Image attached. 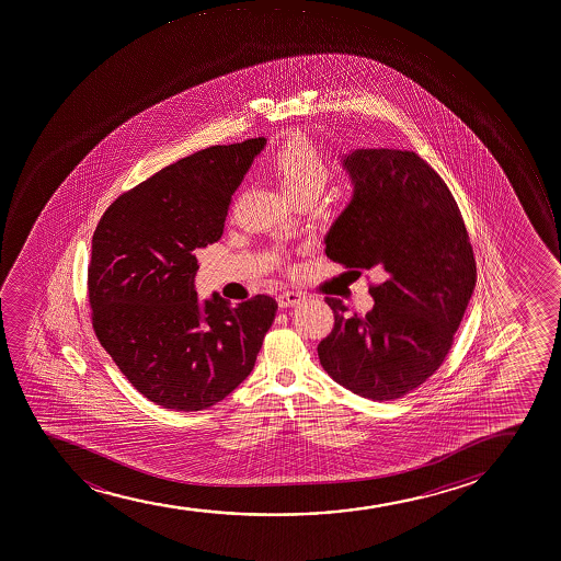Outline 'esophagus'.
Wrapping results in <instances>:
<instances>
[{
    "label": "esophagus",
    "instance_id": "34e87169",
    "mask_svg": "<svg viewBox=\"0 0 561 561\" xmlns=\"http://www.w3.org/2000/svg\"><path fill=\"white\" fill-rule=\"evenodd\" d=\"M302 300L304 295L298 293V290H284L282 295L277 296V304L282 308H290V306H296V304H300Z\"/></svg>",
    "mask_w": 561,
    "mask_h": 561
}]
</instances>
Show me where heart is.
Listing matches in <instances>:
<instances>
[{
    "mask_svg": "<svg viewBox=\"0 0 561 561\" xmlns=\"http://www.w3.org/2000/svg\"><path fill=\"white\" fill-rule=\"evenodd\" d=\"M266 171L296 205L308 199L316 202L334 176V165L327 154L302 133L287 136L266 160Z\"/></svg>",
    "mask_w": 561,
    "mask_h": 561,
    "instance_id": "obj_1",
    "label": "heart"
}]
</instances>
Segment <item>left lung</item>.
Listing matches in <instances>:
<instances>
[{
  "mask_svg": "<svg viewBox=\"0 0 561 561\" xmlns=\"http://www.w3.org/2000/svg\"><path fill=\"white\" fill-rule=\"evenodd\" d=\"M351 205L327 237V257L385 282L366 317L327 296L332 332L317 346L324 371L356 396L393 401L444 364L476 287V259L454 194L412 151L356 149L343 160Z\"/></svg>",
  "mask_w": 561,
  "mask_h": 561,
  "instance_id": "left-lung-1",
  "label": "left lung"
}]
</instances>
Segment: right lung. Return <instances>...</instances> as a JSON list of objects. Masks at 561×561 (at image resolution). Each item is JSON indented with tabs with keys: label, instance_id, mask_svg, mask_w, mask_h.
Here are the masks:
<instances>
[{
	"label": "right lung",
	"instance_id": "add662e5",
	"mask_svg": "<svg viewBox=\"0 0 561 561\" xmlns=\"http://www.w3.org/2000/svg\"><path fill=\"white\" fill-rule=\"evenodd\" d=\"M265 138L207 147L121 194L88 266L96 337L128 382L162 409L195 412L244 380L276 317L272 296L199 304L195 252L221 239L227 208Z\"/></svg>",
	"mask_w": 561,
	"mask_h": 561
}]
</instances>
